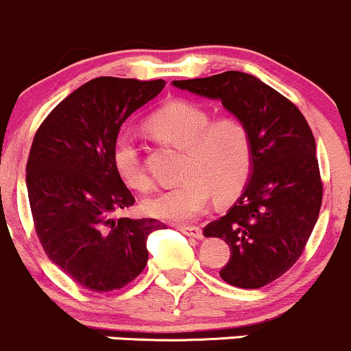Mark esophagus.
<instances>
[{
    "label": "esophagus",
    "instance_id": "34e87169",
    "mask_svg": "<svg viewBox=\"0 0 351 351\" xmlns=\"http://www.w3.org/2000/svg\"><path fill=\"white\" fill-rule=\"evenodd\" d=\"M180 232L183 234H186V237H191V238H196V240H199V238H203V233L202 230L198 228V226H180Z\"/></svg>",
    "mask_w": 351,
    "mask_h": 351
}]
</instances>
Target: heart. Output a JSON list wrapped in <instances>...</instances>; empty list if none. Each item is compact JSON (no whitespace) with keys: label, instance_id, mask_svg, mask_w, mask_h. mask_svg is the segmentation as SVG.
<instances>
[{"label":"heart","instance_id":"obj_1","mask_svg":"<svg viewBox=\"0 0 351 351\" xmlns=\"http://www.w3.org/2000/svg\"><path fill=\"white\" fill-rule=\"evenodd\" d=\"M146 126L161 143L184 153L180 168L183 182L146 199L148 215L165 221H188L205 210L211 193L217 202H228L245 188L253 169V140L240 118L213 119L199 105L173 101L153 113ZM113 163L130 188L148 190L140 149L130 134L121 133L114 140Z\"/></svg>","mask_w":351,"mask_h":351}]
</instances>
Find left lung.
I'll return each mask as SVG.
<instances>
[{
    "label": "left lung",
    "instance_id": "left-lung-1",
    "mask_svg": "<svg viewBox=\"0 0 351 351\" xmlns=\"http://www.w3.org/2000/svg\"><path fill=\"white\" fill-rule=\"evenodd\" d=\"M173 86L218 99L252 132L253 169L243 193L203 234L221 238L232 250L219 271L226 283L252 290L275 282L303 253L322 208L317 145L305 117L290 99L241 71Z\"/></svg>",
    "mask_w": 351,
    "mask_h": 351
}]
</instances>
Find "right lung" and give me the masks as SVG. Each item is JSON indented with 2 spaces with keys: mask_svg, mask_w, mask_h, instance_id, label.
<instances>
[{
  "mask_svg": "<svg viewBox=\"0 0 351 351\" xmlns=\"http://www.w3.org/2000/svg\"><path fill=\"white\" fill-rule=\"evenodd\" d=\"M163 88V80L99 76L66 96L34 134L26 186L38 240L86 290L133 282L148 261L146 238L165 228L153 218H117L134 196L113 163L121 125Z\"/></svg>",
  "mask_w": 351,
  "mask_h": 351,
  "instance_id": "right-lung-1",
  "label": "right lung"
}]
</instances>
